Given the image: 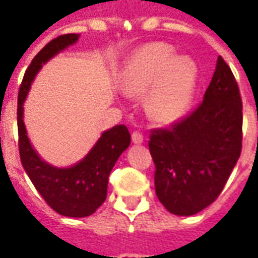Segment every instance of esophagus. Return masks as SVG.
Returning a JSON list of instances; mask_svg holds the SVG:
<instances>
[{
  "label": "esophagus",
  "instance_id": "34e87169",
  "mask_svg": "<svg viewBox=\"0 0 258 258\" xmlns=\"http://www.w3.org/2000/svg\"><path fill=\"white\" fill-rule=\"evenodd\" d=\"M131 138H133V142L134 144H142V141H144V135L141 131H134L133 135H131Z\"/></svg>",
  "mask_w": 258,
  "mask_h": 258
}]
</instances>
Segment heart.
Masks as SVG:
<instances>
[{
    "instance_id": "obj_1",
    "label": "heart",
    "mask_w": 258,
    "mask_h": 258,
    "mask_svg": "<svg viewBox=\"0 0 258 258\" xmlns=\"http://www.w3.org/2000/svg\"><path fill=\"white\" fill-rule=\"evenodd\" d=\"M196 64L185 56L175 58L167 44L156 42L142 48L130 60L123 88L130 95H145L148 112L159 123H173L189 106L196 84Z\"/></svg>"
}]
</instances>
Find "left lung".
Masks as SVG:
<instances>
[{"instance_id": "8db88e82", "label": "left lung", "mask_w": 258, "mask_h": 258, "mask_svg": "<svg viewBox=\"0 0 258 258\" xmlns=\"http://www.w3.org/2000/svg\"><path fill=\"white\" fill-rule=\"evenodd\" d=\"M242 98L227 62L218 56L210 85L194 110L148 142L157 199L177 216H194L220 196L242 152Z\"/></svg>"}]
</instances>
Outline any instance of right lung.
Listing matches in <instances>:
<instances>
[{"mask_svg":"<svg viewBox=\"0 0 258 258\" xmlns=\"http://www.w3.org/2000/svg\"><path fill=\"white\" fill-rule=\"evenodd\" d=\"M79 40V34H63L49 41L26 70L18 94L19 155L26 173L47 205L66 217H87L105 202L107 181L118 156L128 148L131 135L120 124L105 131L87 156L70 168H56L42 162L31 148L23 123V102L31 81L48 59Z\"/></svg>","mask_w":258,"mask_h":258,"instance_id":"add662e5","label":"right lung"}]
</instances>
